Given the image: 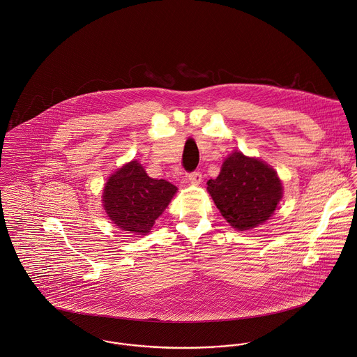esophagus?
<instances>
[{"label":"esophagus","mask_w":357,"mask_h":357,"mask_svg":"<svg viewBox=\"0 0 357 357\" xmlns=\"http://www.w3.org/2000/svg\"><path fill=\"white\" fill-rule=\"evenodd\" d=\"M188 180H190L191 184L198 185V184H201V181H202V173H201V172H192V173L188 174Z\"/></svg>","instance_id":"esophagus-1"}]
</instances>
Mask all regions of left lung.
<instances>
[{"label":"left lung","instance_id":"8db88e82","mask_svg":"<svg viewBox=\"0 0 357 357\" xmlns=\"http://www.w3.org/2000/svg\"><path fill=\"white\" fill-rule=\"evenodd\" d=\"M207 191L222 217L236 229L246 231L265 222L283 195L278 173L265 162L242 153H231Z\"/></svg>","mask_w":357,"mask_h":357}]
</instances>
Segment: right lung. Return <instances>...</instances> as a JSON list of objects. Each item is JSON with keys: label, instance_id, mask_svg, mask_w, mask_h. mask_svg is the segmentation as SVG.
<instances>
[{"label": "right lung", "instance_id": "add662e5", "mask_svg": "<svg viewBox=\"0 0 357 357\" xmlns=\"http://www.w3.org/2000/svg\"><path fill=\"white\" fill-rule=\"evenodd\" d=\"M176 192L177 187L151 178L137 160H132L107 180L102 204L116 228L146 235Z\"/></svg>", "mask_w": 357, "mask_h": 357}]
</instances>
